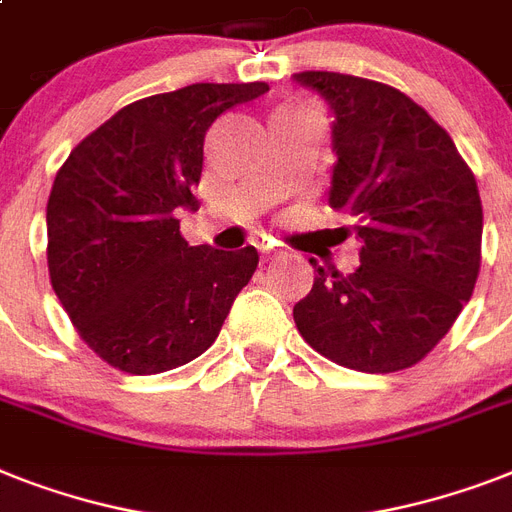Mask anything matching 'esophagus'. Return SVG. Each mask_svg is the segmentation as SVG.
Listing matches in <instances>:
<instances>
[{
	"label": "esophagus",
	"instance_id": "34e87169",
	"mask_svg": "<svg viewBox=\"0 0 512 512\" xmlns=\"http://www.w3.org/2000/svg\"><path fill=\"white\" fill-rule=\"evenodd\" d=\"M273 257H276V249L263 247V263H268V260H273Z\"/></svg>",
	"mask_w": 512,
	"mask_h": 512
}]
</instances>
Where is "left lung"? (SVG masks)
<instances>
[{
  "label": "left lung",
  "instance_id": "1",
  "mask_svg": "<svg viewBox=\"0 0 512 512\" xmlns=\"http://www.w3.org/2000/svg\"><path fill=\"white\" fill-rule=\"evenodd\" d=\"M294 81L334 112L328 202L363 242L347 276L310 260L313 289L294 305V323L331 363L405 371L442 342L479 278L476 178L450 134L400 89L328 70Z\"/></svg>",
  "mask_w": 512,
  "mask_h": 512
}]
</instances>
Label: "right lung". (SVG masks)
I'll list each match as a JSON object with an SVG mask.
<instances>
[{
    "label": "right lung",
    "mask_w": 512,
    "mask_h": 512,
    "mask_svg": "<svg viewBox=\"0 0 512 512\" xmlns=\"http://www.w3.org/2000/svg\"><path fill=\"white\" fill-rule=\"evenodd\" d=\"M268 83H191L131 102L62 162L47 202L52 289L78 336L134 376L191 363L218 339L257 249L189 247L205 134Z\"/></svg>",
    "instance_id": "right-lung-1"
}]
</instances>
